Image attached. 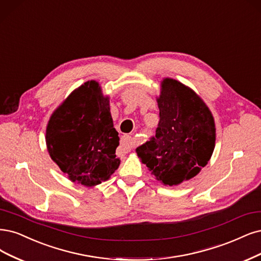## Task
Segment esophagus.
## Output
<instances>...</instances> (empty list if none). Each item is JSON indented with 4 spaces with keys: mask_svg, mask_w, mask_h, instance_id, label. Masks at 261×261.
Masks as SVG:
<instances>
[{
    "mask_svg": "<svg viewBox=\"0 0 261 261\" xmlns=\"http://www.w3.org/2000/svg\"><path fill=\"white\" fill-rule=\"evenodd\" d=\"M134 146H135V142L130 136H123L121 148H122V151L124 152V153H127V152H129Z\"/></svg>",
    "mask_w": 261,
    "mask_h": 261,
    "instance_id": "34e87169",
    "label": "esophagus"
}]
</instances>
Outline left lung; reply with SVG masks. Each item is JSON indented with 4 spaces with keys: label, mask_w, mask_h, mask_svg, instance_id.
<instances>
[{
    "label": "left lung",
    "mask_w": 261,
    "mask_h": 261,
    "mask_svg": "<svg viewBox=\"0 0 261 261\" xmlns=\"http://www.w3.org/2000/svg\"><path fill=\"white\" fill-rule=\"evenodd\" d=\"M158 105L155 135L136 152L158 180L177 186L208 163L216 140L214 118L192 89L173 79L162 82Z\"/></svg>",
    "instance_id": "8db88e82"
}]
</instances>
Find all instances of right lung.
Returning <instances> with one entry per match:
<instances>
[{
  "mask_svg": "<svg viewBox=\"0 0 261 261\" xmlns=\"http://www.w3.org/2000/svg\"><path fill=\"white\" fill-rule=\"evenodd\" d=\"M119 143L109 99L95 81L75 89L53 113L46 128L51 160L71 180L86 187L101 184L118 169Z\"/></svg>",
  "mask_w": 261,
  "mask_h": 261,
  "instance_id": "obj_1",
  "label": "right lung"
}]
</instances>
